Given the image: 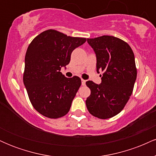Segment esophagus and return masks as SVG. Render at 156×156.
Wrapping results in <instances>:
<instances>
[{
	"label": "esophagus",
	"instance_id": "1",
	"mask_svg": "<svg viewBox=\"0 0 156 156\" xmlns=\"http://www.w3.org/2000/svg\"><path fill=\"white\" fill-rule=\"evenodd\" d=\"M81 84H82V86H85L86 85V80L81 79Z\"/></svg>",
	"mask_w": 156,
	"mask_h": 156
}]
</instances>
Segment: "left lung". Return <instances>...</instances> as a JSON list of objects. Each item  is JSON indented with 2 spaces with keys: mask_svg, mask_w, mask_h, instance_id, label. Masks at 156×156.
<instances>
[{
  "mask_svg": "<svg viewBox=\"0 0 156 156\" xmlns=\"http://www.w3.org/2000/svg\"><path fill=\"white\" fill-rule=\"evenodd\" d=\"M96 55L101 83L86 82L91 94L86 101L89 112L99 119L119 114L129 100L136 79L135 57L129 44L112 36L87 39Z\"/></svg>",
  "mask_w": 156,
  "mask_h": 156,
  "instance_id": "8db88e82",
  "label": "left lung"
}]
</instances>
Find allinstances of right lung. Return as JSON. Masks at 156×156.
<instances>
[{
  "label": "right lung",
  "mask_w": 156,
  "mask_h": 156,
  "mask_svg": "<svg viewBox=\"0 0 156 156\" xmlns=\"http://www.w3.org/2000/svg\"><path fill=\"white\" fill-rule=\"evenodd\" d=\"M86 41L50 29L28 46L23 83L34 108L44 117L57 119L70 109L81 80L78 76L66 78L60 70L69 63L72 52Z\"/></svg>",
  "instance_id": "obj_1"
}]
</instances>
